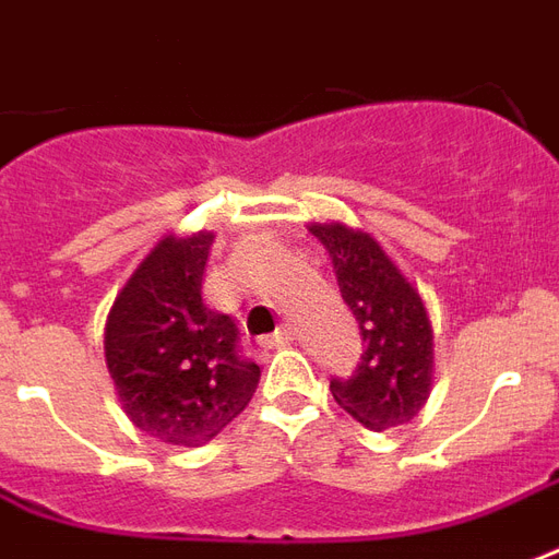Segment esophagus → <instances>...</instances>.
Here are the masks:
<instances>
[{"instance_id": "obj_1", "label": "esophagus", "mask_w": 559, "mask_h": 559, "mask_svg": "<svg viewBox=\"0 0 559 559\" xmlns=\"http://www.w3.org/2000/svg\"><path fill=\"white\" fill-rule=\"evenodd\" d=\"M295 342V328H288V324H283V328L276 330V333H271V336H264L262 345L264 348H288Z\"/></svg>"}]
</instances>
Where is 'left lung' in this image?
I'll return each instance as SVG.
<instances>
[{
  "label": "left lung",
  "mask_w": 559,
  "mask_h": 559,
  "mask_svg": "<svg viewBox=\"0 0 559 559\" xmlns=\"http://www.w3.org/2000/svg\"><path fill=\"white\" fill-rule=\"evenodd\" d=\"M333 259L336 283L360 324L364 354L330 393L366 429H393L419 414L431 386V324L417 288L366 231L312 226Z\"/></svg>",
  "instance_id": "8db88e82"
}]
</instances>
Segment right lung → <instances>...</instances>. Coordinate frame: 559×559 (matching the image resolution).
Instances as JSON below:
<instances>
[{"instance_id":"1","label":"right lung","mask_w":559,"mask_h":559,"mask_svg":"<svg viewBox=\"0 0 559 559\" xmlns=\"http://www.w3.org/2000/svg\"><path fill=\"white\" fill-rule=\"evenodd\" d=\"M211 243V231L163 238L107 321V366L128 417L178 447L217 438L259 384L235 319L202 300Z\"/></svg>"}]
</instances>
